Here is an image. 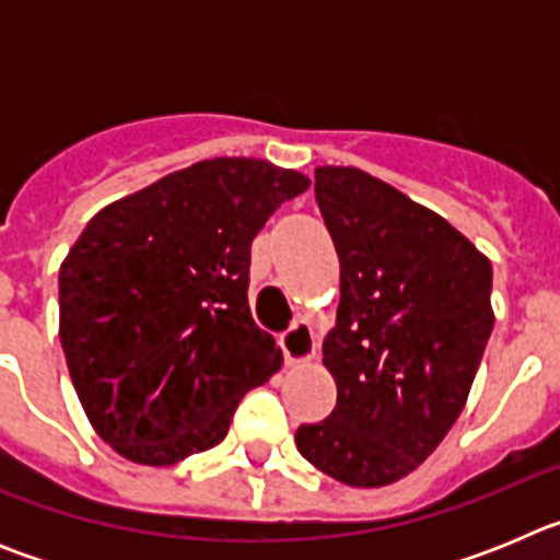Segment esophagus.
<instances>
[{
	"label": "esophagus",
	"instance_id": "1",
	"mask_svg": "<svg viewBox=\"0 0 560 560\" xmlns=\"http://www.w3.org/2000/svg\"><path fill=\"white\" fill-rule=\"evenodd\" d=\"M280 348H283L289 364H308L316 355V339L311 325L303 323V319L291 325L283 334V339H280Z\"/></svg>",
	"mask_w": 560,
	"mask_h": 560
}]
</instances>
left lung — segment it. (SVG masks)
<instances>
[{
    "instance_id": "1",
    "label": "left lung",
    "mask_w": 560,
    "mask_h": 560,
    "mask_svg": "<svg viewBox=\"0 0 560 560\" xmlns=\"http://www.w3.org/2000/svg\"><path fill=\"white\" fill-rule=\"evenodd\" d=\"M314 190L341 275L323 345L336 409L294 440L336 482L381 488L463 412L493 330V269L443 215L359 167H316Z\"/></svg>"
}]
</instances>
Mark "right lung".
Segmentation results:
<instances>
[{"instance_id": "right-lung-1", "label": "right lung", "mask_w": 560, "mask_h": 560, "mask_svg": "<svg viewBox=\"0 0 560 560\" xmlns=\"http://www.w3.org/2000/svg\"><path fill=\"white\" fill-rule=\"evenodd\" d=\"M300 171L215 156L103 207L58 271V336L89 423L120 457L219 446L237 400L283 364L249 311L252 241Z\"/></svg>"}]
</instances>
